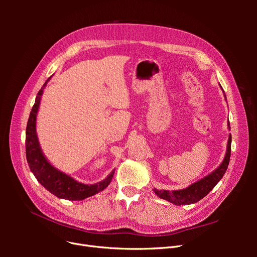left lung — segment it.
Returning <instances> with one entry per match:
<instances>
[{"mask_svg": "<svg viewBox=\"0 0 257 257\" xmlns=\"http://www.w3.org/2000/svg\"><path fill=\"white\" fill-rule=\"evenodd\" d=\"M228 126H229V122H228ZM230 144H231V135H229V138H228L227 151H226V154H225L224 161L212 174H210L207 177L201 179V180L193 183L186 189L178 190V191H166V190L158 191L157 189H154L155 194H157L160 198L170 201V203L175 204L177 206L197 203L198 200L204 198L207 194L214 188V186L217 184V182H219L223 178L225 172H226L229 164V159H230Z\"/></svg>", "mask_w": 257, "mask_h": 257, "instance_id": "obj_1", "label": "left lung"}]
</instances>
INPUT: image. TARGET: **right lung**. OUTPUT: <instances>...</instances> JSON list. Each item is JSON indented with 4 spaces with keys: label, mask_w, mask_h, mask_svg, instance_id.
Segmentation results:
<instances>
[{
    "label": "right lung",
    "mask_w": 257,
    "mask_h": 257,
    "mask_svg": "<svg viewBox=\"0 0 257 257\" xmlns=\"http://www.w3.org/2000/svg\"><path fill=\"white\" fill-rule=\"evenodd\" d=\"M51 77L47 79L43 85V88L38 91L35 99V104L31 110L27 131H26V154L27 161L31 172L33 173L37 181L40 182L46 190H48L53 195L59 198L68 199V200H82L92 195H95L96 193L106 189L108 184L111 182L114 172L108 176L105 180L97 182L95 184H83L77 182L73 178L61 173L60 170L54 168L49 164V162L46 160L44 154L41 150L40 144L36 136V113L40 107L41 97L43 95L44 88L49 81Z\"/></svg>",
    "instance_id": "right-lung-1"
}]
</instances>
